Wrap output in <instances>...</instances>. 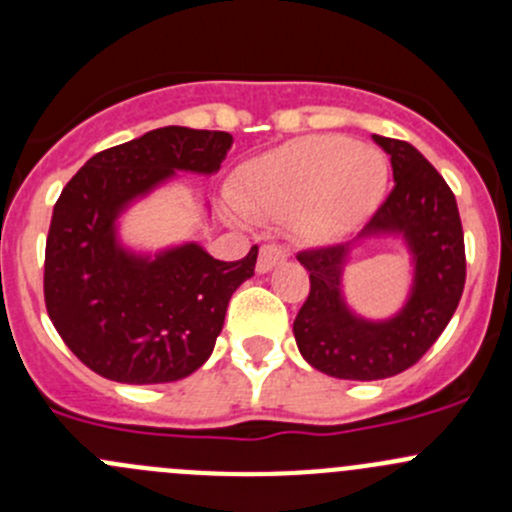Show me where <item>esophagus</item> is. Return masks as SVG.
<instances>
[{"label":"esophagus","instance_id":"1","mask_svg":"<svg viewBox=\"0 0 512 512\" xmlns=\"http://www.w3.org/2000/svg\"><path fill=\"white\" fill-rule=\"evenodd\" d=\"M289 257V252L282 245H265L260 250V260H257V272H270L272 267L282 265Z\"/></svg>","mask_w":512,"mask_h":512}]
</instances>
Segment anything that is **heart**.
Instances as JSON below:
<instances>
[{
  "label": "heart",
  "instance_id": "1",
  "mask_svg": "<svg viewBox=\"0 0 512 512\" xmlns=\"http://www.w3.org/2000/svg\"><path fill=\"white\" fill-rule=\"evenodd\" d=\"M389 168L379 151L347 136H304L242 165L232 200L252 218L297 213L299 235L329 242L381 203Z\"/></svg>",
  "mask_w": 512,
  "mask_h": 512
}]
</instances>
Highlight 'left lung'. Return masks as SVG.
Returning <instances> with one entry per match:
<instances>
[{
	"instance_id": "1",
	"label": "left lung",
	"mask_w": 512,
	"mask_h": 512,
	"mask_svg": "<svg viewBox=\"0 0 512 512\" xmlns=\"http://www.w3.org/2000/svg\"><path fill=\"white\" fill-rule=\"evenodd\" d=\"M391 156L394 190L356 240L299 252L309 297L294 319L299 354L334 379H389L414 366L451 322L466 285V245L456 195L411 143L374 136ZM394 234L410 247L415 282L407 304L389 320H366L348 309L341 277L356 244Z\"/></svg>"
}]
</instances>
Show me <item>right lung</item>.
<instances>
[{"mask_svg": "<svg viewBox=\"0 0 512 512\" xmlns=\"http://www.w3.org/2000/svg\"><path fill=\"white\" fill-rule=\"evenodd\" d=\"M232 136L165 126L106 148L66 183L44 260L46 312L91 371L121 384H168L208 361L232 292L255 275L257 245L223 262L198 242L143 255L118 218L178 173L213 175Z\"/></svg>", "mask_w": 512, "mask_h": 512, "instance_id": "1", "label": "right lung"}]
</instances>
